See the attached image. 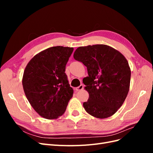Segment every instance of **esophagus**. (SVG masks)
Wrapping results in <instances>:
<instances>
[{"label":"esophagus","mask_w":153,"mask_h":153,"mask_svg":"<svg viewBox=\"0 0 153 153\" xmlns=\"http://www.w3.org/2000/svg\"><path fill=\"white\" fill-rule=\"evenodd\" d=\"M83 89H84V85L83 84H81L80 86H78V87H76V91H81V90H82Z\"/></svg>","instance_id":"1"}]
</instances>
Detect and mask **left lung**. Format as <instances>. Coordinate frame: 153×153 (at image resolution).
<instances>
[{
	"mask_svg": "<svg viewBox=\"0 0 153 153\" xmlns=\"http://www.w3.org/2000/svg\"><path fill=\"white\" fill-rule=\"evenodd\" d=\"M73 57L87 67L89 76L83 79L89 99L83 103L92 116H112L123 104L129 89L131 69L118 50L106 45L78 47Z\"/></svg>",
	"mask_w": 153,
	"mask_h": 153,
	"instance_id": "left-lung-1",
	"label": "left lung"
}]
</instances>
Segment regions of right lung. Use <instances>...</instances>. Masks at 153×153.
<instances>
[{
	"instance_id": "add662e5",
	"label": "right lung",
	"mask_w": 153,
	"mask_h": 153,
	"mask_svg": "<svg viewBox=\"0 0 153 153\" xmlns=\"http://www.w3.org/2000/svg\"><path fill=\"white\" fill-rule=\"evenodd\" d=\"M73 48L57 46L41 51L27 64L22 78L25 94L40 116L57 119L73 94L65 73Z\"/></svg>"
}]
</instances>
